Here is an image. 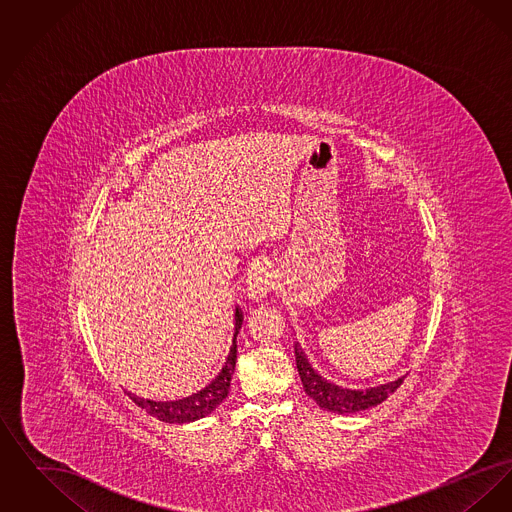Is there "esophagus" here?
Wrapping results in <instances>:
<instances>
[{
	"instance_id": "34e87169",
	"label": "esophagus",
	"mask_w": 512,
	"mask_h": 512,
	"mask_svg": "<svg viewBox=\"0 0 512 512\" xmlns=\"http://www.w3.org/2000/svg\"><path fill=\"white\" fill-rule=\"evenodd\" d=\"M274 288V276L267 267H257L247 278V295L251 299H261Z\"/></svg>"
}]
</instances>
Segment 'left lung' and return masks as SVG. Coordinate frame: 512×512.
Returning a JSON list of instances; mask_svg holds the SVG:
<instances>
[{
    "mask_svg": "<svg viewBox=\"0 0 512 512\" xmlns=\"http://www.w3.org/2000/svg\"><path fill=\"white\" fill-rule=\"evenodd\" d=\"M295 365H297V372L303 382L305 393L317 401L318 407H322L330 413H359V411H365L370 407H376L382 401H386L405 380V376H401L388 384H380V386L365 388V390L343 388L318 374L297 341H295Z\"/></svg>",
    "mask_w": 512,
    "mask_h": 512,
    "instance_id": "8db88e82",
    "label": "left lung"
}]
</instances>
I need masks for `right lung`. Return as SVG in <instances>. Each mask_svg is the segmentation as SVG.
Masks as SVG:
<instances>
[{
    "label": "right lung",
    "mask_w": 512,
    "mask_h": 512,
    "mask_svg": "<svg viewBox=\"0 0 512 512\" xmlns=\"http://www.w3.org/2000/svg\"><path fill=\"white\" fill-rule=\"evenodd\" d=\"M244 322V313L240 307H236L234 311V338H232V345L226 357V363L222 366L219 374L211 380V384H207L203 390L192 393L188 397L176 399V401H153V399H144L138 397L134 393L128 391V397L142 407L147 414L169 422V424H186V422H194L199 420L207 414L213 413L220 403L228 397V390H230V380L236 368V355H238V345H236V336L242 328Z\"/></svg>",
    "instance_id": "obj_1"
}]
</instances>
